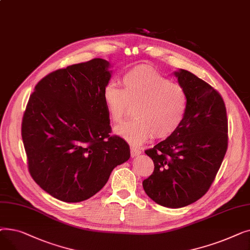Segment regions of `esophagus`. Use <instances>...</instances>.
I'll use <instances>...</instances> for the list:
<instances>
[{"label":"esophagus","mask_w":250,"mask_h":250,"mask_svg":"<svg viewBox=\"0 0 250 250\" xmlns=\"http://www.w3.org/2000/svg\"><path fill=\"white\" fill-rule=\"evenodd\" d=\"M142 153V151L140 149H138L137 147H130V156L132 157H136L138 155H140Z\"/></svg>","instance_id":"34e87169"}]
</instances>
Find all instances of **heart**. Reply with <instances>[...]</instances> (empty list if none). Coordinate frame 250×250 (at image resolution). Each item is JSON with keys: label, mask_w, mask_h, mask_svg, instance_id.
<instances>
[{"label": "heart", "mask_w": 250, "mask_h": 250, "mask_svg": "<svg viewBox=\"0 0 250 250\" xmlns=\"http://www.w3.org/2000/svg\"><path fill=\"white\" fill-rule=\"evenodd\" d=\"M124 89L114 84L104 88L103 99L114 123L123 120L130 103H137L136 117L115 127V132L133 145L153 136L171 137L185 121L188 96L186 89L148 65H138L123 76Z\"/></svg>", "instance_id": "heart-1"}]
</instances>
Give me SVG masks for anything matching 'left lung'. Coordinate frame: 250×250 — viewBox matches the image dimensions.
I'll list each match as a JSON object with an SVG mask.
<instances>
[{"mask_svg": "<svg viewBox=\"0 0 250 250\" xmlns=\"http://www.w3.org/2000/svg\"><path fill=\"white\" fill-rule=\"evenodd\" d=\"M186 89L188 107L180 127L145 153L154 162L143 188L155 203L182 208L211 188L228 148V120L221 94L192 73H174Z\"/></svg>", "mask_w": 250, "mask_h": 250, "instance_id": "left-lung-1", "label": "left lung"}]
</instances>
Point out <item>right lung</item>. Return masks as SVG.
<instances>
[{
	"mask_svg": "<svg viewBox=\"0 0 250 250\" xmlns=\"http://www.w3.org/2000/svg\"><path fill=\"white\" fill-rule=\"evenodd\" d=\"M108 68L107 61L93 59L51 72L26 105L21 135L29 173L60 201L88 200L130 156L126 142L109 135L103 99Z\"/></svg>",
	"mask_w": 250,
	"mask_h": 250,
	"instance_id": "add662e5",
	"label": "right lung"
}]
</instances>
